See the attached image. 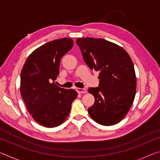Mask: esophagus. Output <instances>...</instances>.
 Wrapping results in <instances>:
<instances>
[{"label":"esophagus","instance_id":"1","mask_svg":"<svg viewBox=\"0 0 160 160\" xmlns=\"http://www.w3.org/2000/svg\"><path fill=\"white\" fill-rule=\"evenodd\" d=\"M76 91L79 94H85L87 92V90L85 88H77Z\"/></svg>","mask_w":160,"mask_h":160}]
</instances>
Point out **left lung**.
Segmentation results:
<instances>
[{
	"mask_svg": "<svg viewBox=\"0 0 160 160\" xmlns=\"http://www.w3.org/2000/svg\"><path fill=\"white\" fill-rule=\"evenodd\" d=\"M76 44L88 67L100 72L99 86L88 89L95 99L89 114L103 126L119 123L129 112L136 92V76L129 54L101 38H78Z\"/></svg>",
	"mask_w": 160,
	"mask_h": 160,
	"instance_id": "1",
	"label": "left lung"
}]
</instances>
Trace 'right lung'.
Returning a JSON list of instances; mask_svg holds the SVG:
<instances>
[{
  "instance_id": "add662e5",
  "label": "right lung",
  "mask_w": 160,
  "mask_h": 160,
  "mask_svg": "<svg viewBox=\"0 0 160 160\" xmlns=\"http://www.w3.org/2000/svg\"><path fill=\"white\" fill-rule=\"evenodd\" d=\"M73 46L70 38L56 39L28 56L20 74V94L34 120L47 128L61 125L68 116L77 92L54 83L61 58Z\"/></svg>"
}]
</instances>
